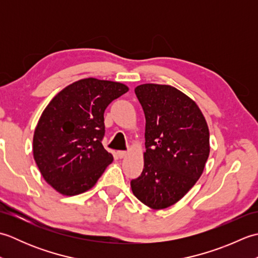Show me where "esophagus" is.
<instances>
[{
	"label": "esophagus",
	"instance_id": "1",
	"mask_svg": "<svg viewBox=\"0 0 258 258\" xmlns=\"http://www.w3.org/2000/svg\"><path fill=\"white\" fill-rule=\"evenodd\" d=\"M126 154H127V152H126V151H118V152H117V156H118L119 158L125 157Z\"/></svg>",
	"mask_w": 258,
	"mask_h": 258
}]
</instances>
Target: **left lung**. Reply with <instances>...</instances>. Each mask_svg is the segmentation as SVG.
<instances>
[{"label":"left lung","mask_w":258,"mask_h":258,"mask_svg":"<svg viewBox=\"0 0 258 258\" xmlns=\"http://www.w3.org/2000/svg\"><path fill=\"white\" fill-rule=\"evenodd\" d=\"M145 114L144 168L133 194L153 210L178 202L193 187L210 155V132L196 103L171 85L135 89Z\"/></svg>","instance_id":"left-lung-1"}]
</instances>
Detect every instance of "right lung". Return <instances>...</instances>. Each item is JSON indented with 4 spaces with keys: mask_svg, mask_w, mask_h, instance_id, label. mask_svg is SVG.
I'll return each mask as SVG.
<instances>
[{
    "mask_svg": "<svg viewBox=\"0 0 258 258\" xmlns=\"http://www.w3.org/2000/svg\"><path fill=\"white\" fill-rule=\"evenodd\" d=\"M128 87L84 79L65 87L43 111L33 138V155L43 178L67 196L89 190L113 162L102 145L104 112Z\"/></svg>",
    "mask_w": 258,
    "mask_h": 258,
    "instance_id": "1",
    "label": "right lung"
}]
</instances>
